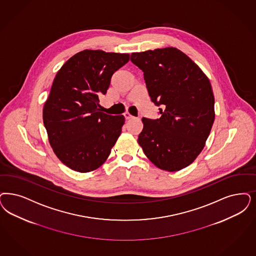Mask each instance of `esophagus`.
<instances>
[{
    "instance_id": "34e87169",
    "label": "esophagus",
    "mask_w": 256,
    "mask_h": 256,
    "mask_svg": "<svg viewBox=\"0 0 256 256\" xmlns=\"http://www.w3.org/2000/svg\"><path fill=\"white\" fill-rule=\"evenodd\" d=\"M124 118H126V120H132V119H134V117H133L132 115L130 114L128 112H126V114H124Z\"/></svg>"
}]
</instances>
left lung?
<instances>
[{
    "label": "left lung",
    "instance_id": "1",
    "mask_svg": "<svg viewBox=\"0 0 256 256\" xmlns=\"http://www.w3.org/2000/svg\"><path fill=\"white\" fill-rule=\"evenodd\" d=\"M130 60L144 72L152 102L162 106L159 119H142L138 144L157 168L182 170L196 159L211 132L216 114L210 80L175 47L132 53Z\"/></svg>",
    "mask_w": 256,
    "mask_h": 256
}]
</instances>
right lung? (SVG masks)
Returning <instances> with one entry per match:
<instances>
[{
    "label": "right lung",
    "instance_id": "add662e5",
    "mask_svg": "<svg viewBox=\"0 0 256 256\" xmlns=\"http://www.w3.org/2000/svg\"><path fill=\"white\" fill-rule=\"evenodd\" d=\"M130 54L83 50L62 65L44 106V124L54 153L80 173L100 168L110 154L124 124L123 115L99 108L116 70Z\"/></svg>",
    "mask_w": 256,
    "mask_h": 256
}]
</instances>
